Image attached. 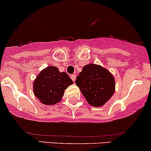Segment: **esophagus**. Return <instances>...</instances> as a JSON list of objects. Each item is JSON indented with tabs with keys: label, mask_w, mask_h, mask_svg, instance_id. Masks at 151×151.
<instances>
[{
	"label": "esophagus",
	"mask_w": 151,
	"mask_h": 151,
	"mask_svg": "<svg viewBox=\"0 0 151 151\" xmlns=\"http://www.w3.org/2000/svg\"><path fill=\"white\" fill-rule=\"evenodd\" d=\"M70 78H71V79H72V80L73 81H75L76 78V76L75 75V74H73V75H71Z\"/></svg>",
	"instance_id": "obj_1"
}]
</instances>
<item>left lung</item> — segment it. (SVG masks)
<instances>
[{
  "mask_svg": "<svg viewBox=\"0 0 151 151\" xmlns=\"http://www.w3.org/2000/svg\"><path fill=\"white\" fill-rule=\"evenodd\" d=\"M76 85L88 104L101 107L111 98L115 91V79L105 68L95 64L85 65L77 76Z\"/></svg>",
  "mask_w": 151,
  "mask_h": 151,
  "instance_id": "obj_1",
  "label": "left lung"
}]
</instances>
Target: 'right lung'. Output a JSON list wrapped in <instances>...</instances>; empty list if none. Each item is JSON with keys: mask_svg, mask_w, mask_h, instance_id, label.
Returning <instances> with one entry per match:
<instances>
[{"mask_svg": "<svg viewBox=\"0 0 151 151\" xmlns=\"http://www.w3.org/2000/svg\"><path fill=\"white\" fill-rule=\"evenodd\" d=\"M73 83L66 73L49 66L41 70L34 81L33 93L41 103L52 105L61 100L65 90Z\"/></svg>", "mask_w": 151, "mask_h": 151, "instance_id": "1", "label": "right lung"}]
</instances>
